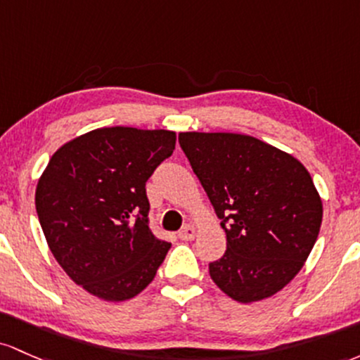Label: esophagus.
Here are the masks:
<instances>
[{
	"label": "esophagus",
	"mask_w": 360,
	"mask_h": 360,
	"mask_svg": "<svg viewBox=\"0 0 360 360\" xmlns=\"http://www.w3.org/2000/svg\"><path fill=\"white\" fill-rule=\"evenodd\" d=\"M179 238H180V240H184V241L193 240V238H195V228H193L192 224L184 226V228H181L179 231Z\"/></svg>",
	"instance_id": "obj_1"
}]
</instances>
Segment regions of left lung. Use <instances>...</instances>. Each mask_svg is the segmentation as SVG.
<instances>
[{
	"mask_svg": "<svg viewBox=\"0 0 360 360\" xmlns=\"http://www.w3.org/2000/svg\"><path fill=\"white\" fill-rule=\"evenodd\" d=\"M179 143L226 231L211 278L240 302L274 296L296 277L320 233L323 205L308 169L252 136L181 132Z\"/></svg>",
	"mask_w": 360,
	"mask_h": 360,
	"instance_id": "1",
	"label": "left lung"
}]
</instances>
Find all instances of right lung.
Wrapping results in <instances>:
<instances>
[{
	"label": "right lung",
	"mask_w": 360,
	"mask_h": 360,
	"mask_svg": "<svg viewBox=\"0 0 360 360\" xmlns=\"http://www.w3.org/2000/svg\"><path fill=\"white\" fill-rule=\"evenodd\" d=\"M176 134L105 127L52 155L35 192L46 240L64 272L105 301H126L156 276L169 243L149 228L146 181Z\"/></svg>",
	"instance_id": "1"
}]
</instances>
